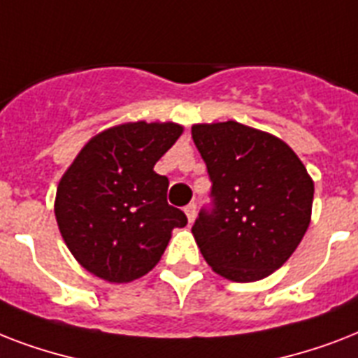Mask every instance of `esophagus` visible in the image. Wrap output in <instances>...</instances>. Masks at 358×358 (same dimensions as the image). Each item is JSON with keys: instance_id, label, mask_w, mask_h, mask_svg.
Returning <instances> with one entry per match:
<instances>
[{"instance_id": "1", "label": "esophagus", "mask_w": 358, "mask_h": 358, "mask_svg": "<svg viewBox=\"0 0 358 358\" xmlns=\"http://www.w3.org/2000/svg\"><path fill=\"white\" fill-rule=\"evenodd\" d=\"M185 215H187V221L189 223H193L195 221V215H196V204H187V206L184 208Z\"/></svg>"}]
</instances>
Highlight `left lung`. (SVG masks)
<instances>
[{"label":"left lung","mask_w":358,"mask_h":358,"mask_svg":"<svg viewBox=\"0 0 358 358\" xmlns=\"http://www.w3.org/2000/svg\"><path fill=\"white\" fill-rule=\"evenodd\" d=\"M191 135L212 180V206L191 229L204 260L234 282L271 275L310 224L305 165L284 141L234 120L195 124Z\"/></svg>","instance_id":"8db88e82"}]
</instances>
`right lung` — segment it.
I'll list each match as a JSON object with an SVG mask.
<instances>
[{
  "instance_id": "obj_1",
  "label": "right lung",
  "mask_w": 358,
  "mask_h": 358,
  "mask_svg": "<svg viewBox=\"0 0 358 358\" xmlns=\"http://www.w3.org/2000/svg\"><path fill=\"white\" fill-rule=\"evenodd\" d=\"M182 135L173 122H128L87 143L59 182L55 217L64 243L92 275L129 282L156 266L185 213L167 202L154 165Z\"/></svg>"
}]
</instances>
